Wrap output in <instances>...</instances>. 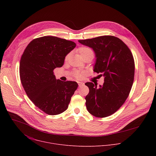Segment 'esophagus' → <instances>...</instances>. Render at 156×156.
I'll list each match as a JSON object with an SVG mask.
<instances>
[{
  "instance_id": "34e87169",
  "label": "esophagus",
  "mask_w": 156,
  "mask_h": 156,
  "mask_svg": "<svg viewBox=\"0 0 156 156\" xmlns=\"http://www.w3.org/2000/svg\"><path fill=\"white\" fill-rule=\"evenodd\" d=\"M78 85H79L80 87H81L82 86H83V85L84 84V83H83V82H81V81H78Z\"/></svg>"
}]
</instances>
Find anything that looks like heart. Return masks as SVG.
<instances>
[{
	"mask_svg": "<svg viewBox=\"0 0 156 156\" xmlns=\"http://www.w3.org/2000/svg\"><path fill=\"white\" fill-rule=\"evenodd\" d=\"M78 51L81 55V57L83 58L89 57V56H93L94 53L91 49L88 47H81L78 49ZM69 58V54H68L65 57V60H67ZM74 75L77 78H81L84 76V72H80V71H75L74 72Z\"/></svg>",
	"mask_w": 156,
	"mask_h": 156,
	"instance_id": "obj_1",
	"label": "heart"
}]
</instances>
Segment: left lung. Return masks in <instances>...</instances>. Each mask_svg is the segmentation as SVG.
<instances>
[{
    "mask_svg": "<svg viewBox=\"0 0 156 156\" xmlns=\"http://www.w3.org/2000/svg\"><path fill=\"white\" fill-rule=\"evenodd\" d=\"M92 48L96 60L94 72L104 77L102 86L87 82L86 108L94 117L103 118L115 113L127 99L134 81L135 62L131 52L119 38L102 36L78 40Z\"/></svg>",
    "mask_w": 156,
    "mask_h": 156,
    "instance_id": "left-lung-1",
    "label": "left lung"
}]
</instances>
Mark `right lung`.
Here are the masks:
<instances>
[{
  "label": "right lung",
  "mask_w": 156,
  "mask_h": 156,
  "mask_svg": "<svg viewBox=\"0 0 156 156\" xmlns=\"http://www.w3.org/2000/svg\"><path fill=\"white\" fill-rule=\"evenodd\" d=\"M75 47L71 41L43 36L31 41L21 57L22 86L33 104L48 115H58L67 109L78 87L75 81L57 80L53 72L62 66L66 55Z\"/></svg>",
  "instance_id": "1"
}]
</instances>
